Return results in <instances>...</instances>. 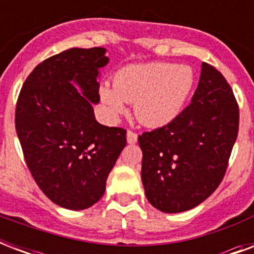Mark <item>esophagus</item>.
I'll list each match as a JSON object with an SVG mask.
<instances>
[{
    "mask_svg": "<svg viewBox=\"0 0 254 254\" xmlns=\"http://www.w3.org/2000/svg\"><path fill=\"white\" fill-rule=\"evenodd\" d=\"M127 143H130V145H133V143L137 142V134H135L134 131L127 130Z\"/></svg>",
    "mask_w": 254,
    "mask_h": 254,
    "instance_id": "34e87169",
    "label": "esophagus"
}]
</instances>
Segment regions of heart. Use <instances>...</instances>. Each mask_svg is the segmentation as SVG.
<instances>
[{
    "instance_id": "b5f03b06",
    "label": "heart",
    "mask_w": 254,
    "mask_h": 254,
    "mask_svg": "<svg viewBox=\"0 0 254 254\" xmlns=\"http://www.w3.org/2000/svg\"><path fill=\"white\" fill-rule=\"evenodd\" d=\"M193 84L195 76L189 65L167 62L130 64L115 73L112 87L100 88V99L116 115L127 111L125 103L134 104L139 123L161 127L179 117Z\"/></svg>"
}]
</instances>
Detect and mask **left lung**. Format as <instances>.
Returning a JSON list of instances; mask_svg holds the SVG:
<instances>
[{"label":"left lung","mask_w":254,"mask_h":254,"mask_svg":"<svg viewBox=\"0 0 254 254\" xmlns=\"http://www.w3.org/2000/svg\"><path fill=\"white\" fill-rule=\"evenodd\" d=\"M239 131V105L224 76L201 63L199 84L179 117L138 137L145 195L166 213L196 207L224 178Z\"/></svg>","instance_id":"1"}]
</instances>
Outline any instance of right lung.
I'll use <instances>...</instances> for the list:
<instances>
[{"mask_svg":"<svg viewBox=\"0 0 254 254\" xmlns=\"http://www.w3.org/2000/svg\"><path fill=\"white\" fill-rule=\"evenodd\" d=\"M107 50L69 49L33 69L18 96L15 130L26 165L55 204L80 211L105 192L127 145V130L96 121L100 68Z\"/></svg>","mask_w":254,"mask_h":254,"instance_id":"obj_1","label":"right lung"}]
</instances>
